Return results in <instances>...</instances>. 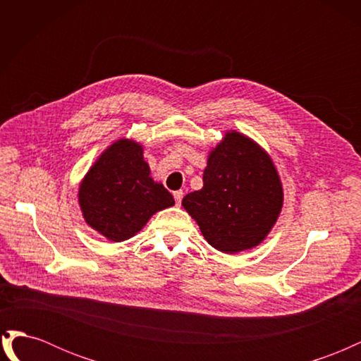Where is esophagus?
I'll use <instances>...</instances> for the list:
<instances>
[{
    "instance_id": "obj_1",
    "label": "esophagus",
    "mask_w": 361,
    "mask_h": 361,
    "mask_svg": "<svg viewBox=\"0 0 361 361\" xmlns=\"http://www.w3.org/2000/svg\"><path fill=\"white\" fill-rule=\"evenodd\" d=\"M173 195H174V200H176V204L179 206V204H180V202H182V199H183V191H182V190H179V191H174V192H173Z\"/></svg>"
}]
</instances>
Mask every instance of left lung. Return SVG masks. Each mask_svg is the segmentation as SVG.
I'll use <instances>...</instances> for the list:
<instances>
[{
	"label": "left lung",
	"mask_w": 361,
	"mask_h": 361,
	"mask_svg": "<svg viewBox=\"0 0 361 361\" xmlns=\"http://www.w3.org/2000/svg\"><path fill=\"white\" fill-rule=\"evenodd\" d=\"M182 204L207 243L233 255L264 241L281 211L283 188L267 152L232 130L209 154L203 188Z\"/></svg>",
	"instance_id": "obj_1"
}]
</instances>
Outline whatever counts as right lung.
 <instances>
[{"label":"right lung","mask_w":361,"mask_h":361,"mask_svg":"<svg viewBox=\"0 0 361 361\" xmlns=\"http://www.w3.org/2000/svg\"><path fill=\"white\" fill-rule=\"evenodd\" d=\"M85 223L113 243L138 233L149 218L174 204L173 195L150 178L143 146L122 138L108 147L80 185Z\"/></svg>","instance_id":"1"}]
</instances>
